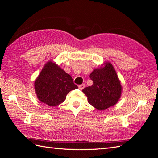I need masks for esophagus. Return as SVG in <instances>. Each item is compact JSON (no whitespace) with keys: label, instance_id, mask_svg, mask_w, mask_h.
<instances>
[{"label":"esophagus","instance_id":"1","mask_svg":"<svg viewBox=\"0 0 158 158\" xmlns=\"http://www.w3.org/2000/svg\"><path fill=\"white\" fill-rule=\"evenodd\" d=\"M84 88H85V84H81V85H78V88H79L80 90L83 89Z\"/></svg>","mask_w":158,"mask_h":158}]
</instances>
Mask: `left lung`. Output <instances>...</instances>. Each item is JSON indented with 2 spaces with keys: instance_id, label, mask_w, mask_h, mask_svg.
<instances>
[{
  "instance_id": "obj_1",
  "label": "left lung",
  "mask_w": 158,
  "mask_h": 158,
  "mask_svg": "<svg viewBox=\"0 0 158 158\" xmlns=\"http://www.w3.org/2000/svg\"><path fill=\"white\" fill-rule=\"evenodd\" d=\"M92 86L82 89L89 104L98 110H104L116 104L121 97V85L112 64L95 69L89 75Z\"/></svg>"
}]
</instances>
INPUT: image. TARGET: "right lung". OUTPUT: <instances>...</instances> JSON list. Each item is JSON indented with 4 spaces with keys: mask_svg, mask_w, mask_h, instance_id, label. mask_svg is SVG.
I'll use <instances>...</instances> for the list:
<instances>
[{
    "mask_svg": "<svg viewBox=\"0 0 158 158\" xmlns=\"http://www.w3.org/2000/svg\"><path fill=\"white\" fill-rule=\"evenodd\" d=\"M34 86L38 99L51 107L63 103L69 92L78 88L71 76L51 61L42 69Z\"/></svg>",
    "mask_w": 158,
    "mask_h": 158,
    "instance_id": "obj_1",
    "label": "right lung"
}]
</instances>
